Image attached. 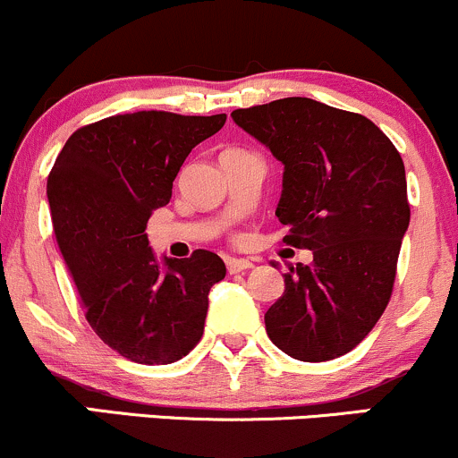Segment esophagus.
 <instances>
[{"label":"esophagus","mask_w":458,"mask_h":458,"mask_svg":"<svg viewBox=\"0 0 458 458\" xmlns=\"http://www.w3.org/2000/svg\"><path fill=\"white\" fill-rule=\"evenodd\" d=\"M253 268V261L249 259H235V257H229L227 259V270L231 275H235V272H244V270H250Z\"/></svg>","instance_id":"1"}]
</instances>
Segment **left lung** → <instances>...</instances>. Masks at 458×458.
Instances as JSON below:
<instances>
[{"label":"left lung","mask_w":458,"mask_h":458,"mask_svg":"<svg viewBox=\"0 0 458 458\" xmlns=\"http://www.w3.org/2000/svg\"><path fill=\"white\" fill-rule=\"evenodd\" d=\"M231 116L284 164V242L313 253L310 266H287L284 296L266 311L268 337L298 361L342 357L392 298L411 218L403 157L369 118L307 97Z\"/></svg>","instance_id":"left-lung-1"}]
</instances>
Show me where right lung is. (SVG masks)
I'll return each mask as SVG.
<instances>
[{
    "instance_id": "1",
    "label": "right lung",
    "mask_w": 458,
    "mask_h": 458,
    "mask_svg": "<svg viewBox=\"0 0 458 458\" xmlns=\"http://www.w3.org/2000/svg\"><path fill=\"white\" fill-rule=\"evenodd\" d=\"M225 121L157 110L101 118L71 133L47 177L54 233L86 320L130 361L186 357L203 335L209 290L227 275L203 249L164 257L162 269L145 233L188 153Z\"/></svg>"
}]
</instances>
